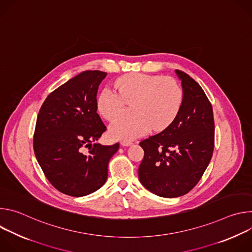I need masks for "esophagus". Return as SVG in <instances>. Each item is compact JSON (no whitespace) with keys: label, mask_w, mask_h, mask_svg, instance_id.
Masks as SVG:
<instances>
[{"label":"esophagus","mask_w":252,"mask_h":252,"mask_svg":"<svg viewBox=\"0 0 252 252\" xmlns=\"http://www.w3.org/2000/svg\"><path fill=\"white\" fill-rule=\"evenodd\" d=\"M121 145L123 147H129L132 145L131 141H128V140H121Z\"/></svg>","instance_id":"esophagus-1"}]
</instances>
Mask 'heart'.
Wrapping results in <instances>:
<instances>
[{
    "label": "heart",
    "mask_w": 252,
    "mask_h": 252,
    "mask_svg": "<svg viewBox=\"0 0 252 252\" xmlns=\"http://www.w3.org/2000/svg\"><path fill=\"white\" fill-rule=\"evenodd\" d=\"M115 90H102L96 98L98 113L114 121L124 112L125 104L133 103L132 118H121L110 126L112 137L132 140L152 129L168 127L182 109L184 93L178 83L169 77L131 73L116 81Z\"/></svg>",
    "instance_id": "heart-1"
}]
</instances>
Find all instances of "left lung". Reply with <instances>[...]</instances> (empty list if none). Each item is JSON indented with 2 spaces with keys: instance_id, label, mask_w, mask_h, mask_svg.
Segmentation results:
<instances>
[{
  "instance_id": "1",
  "label": "left lung",
  "mask_w": 252,
  "mask_h": 252,
  "mask_svg": "<svg viewBox=\"0 0 252 252\" xmlns=\"http://www.w3.org/2000/svg\"><path fill=\"white\" fill-rule=\"evenodd\" d=\"M184 100L174 122L161 132L140 141L145 157L138 167L141 185L161 197H178L200 181L214 149L210 101L188 74L175 69Z\"/></svg>"
}]
</instances>
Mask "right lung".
<instances>
[{
	"label": "right lung",
	"mask_w": 252,
	"mask_h": 252,
	"mask_svg": "<svg viewBox=\"0 0 252 252\" xmlns=\"http://www.w3.org/2000/svg\"><path fill=\"white\" fill-rule=\"evenodd\" d=\"M105 77L104 71L86 70L68 80L47 96L37 118L34 156L53 187L70 196L100 189L120 148L95 142L106 130L96 113V94Z\"/></svg>",
	"instance_id": "1"
}]
</instances>
